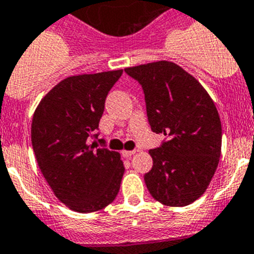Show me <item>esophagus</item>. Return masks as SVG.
I'll return each instance as SVG.
<instances>
[{
  "label": "esophagus",
  "instance_id": "34e87169",
  "mask_svg": "<svg viewBox=\"0 0 254 254\" xmlns=\"http://www.w3.org/2000/svg\"><path fill=\"white\" fill-rule=\"evenodd\" d=\"M134 154H135V150H131V151H129V150H124L123 151L124 158H131Z\"/></svg>",
  "mask_w": 254,
  "mask_h": 254
}]
</instances>
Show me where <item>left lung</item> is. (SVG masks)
<instances>
[{"instance_id":"obj_1","label":"left lung","mask_w":254,"mask_h":254,"mask_svg":"<svg viewBox=\"0 0 254 254\" xmlns=\"http://www.w3.org/2000/svg\"><path fill=\"white\" fill-rule=\"evenodd\" d=\"M143 87L151 130L168 137L150 150L145 175L150 194L172 207L190 205L209 187L219 164L222 124L213 99L191 74L171 61L125 69Z\"/></svg>"}]
</instances>
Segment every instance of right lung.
Returning <instances> with one entry per match:
<instances>
[{
	"label": "right lung",
	"mask_w": 254,
	"mask_h": 254,
	"mask_svg": "<svg viewBox=\"0 0 254 254\" xmlns=\"http://www.w3.org/2000/svg\"><path fill=\"white\" fill-rule=\"evenodd\" d=\"M121 74L123 69L65 78L34 112L31 141L39 168L56 197L78 213L104 209L120 190V154L90 142L98 138L107 95Z\"/></svg>",
	"instance_id": "1"
}]
</instances>
